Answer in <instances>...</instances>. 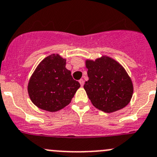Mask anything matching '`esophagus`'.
Here are the masks:
<instances>
[{"label":"esophagus","mask_w":157,"mask_h":157,"mask_svg":"<svg viewBox=\"0 0 157 157\" xmlns=\"http://www.w3.org/2000/svg\"><path fill=\"white\" fill-rule=\"evenodd\" d=\"M79 83H80V85H81V86H83V84H84V80H83V79H80V80H79Z\"/></svg>","instance_id":"34e87169"}]
</instances>
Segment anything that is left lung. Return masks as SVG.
Listing matches in <instances>:
<instances>
[{"instance_id": "8db88e82", "label": "left lung", "mask_w": 157, "mask_h": 157, "mask_svg": "<svg viewBox=\"0 0 157 157\" xmlns=\"http://www.w3.org/2000/svg\"><path fill=\"white\" fill-rule=\"evenodd\" d=\"M85 64L89 80L83 88L96 108L113 113L130 103L133 94V82L119 62L103 55L95 60L86 59Z\"/></svg>"}]
</instances>
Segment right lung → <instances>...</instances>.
I'll list each match as a JSON object with an SVG mask.
<instances>
[{"instance_id": "obj_1", "label": "right lung", "mask_w": 157, "mask_h": 157, "mask_svg": "<svg viewBox=\"0 0 157 157\" xmlns=\"http://www.w3.org/2000/svg\"><path fill=\"white\" fill-rule=\"evenodd\" d=\"M80 86L66 68V59L53 54L37 65L29 80L27 92L38 108L56 112L71 103Z\"/></svg>"}]
</instances>
